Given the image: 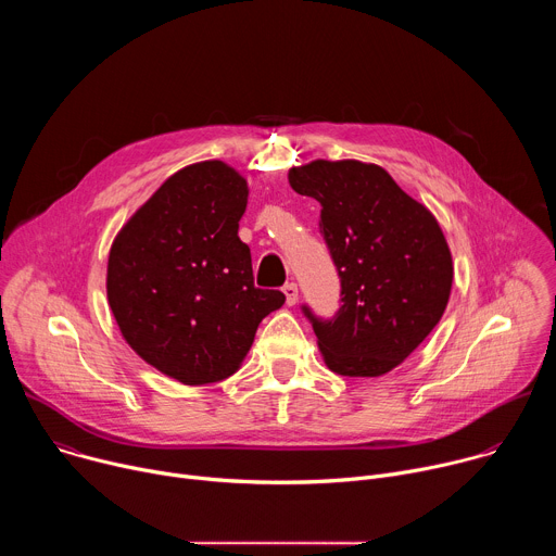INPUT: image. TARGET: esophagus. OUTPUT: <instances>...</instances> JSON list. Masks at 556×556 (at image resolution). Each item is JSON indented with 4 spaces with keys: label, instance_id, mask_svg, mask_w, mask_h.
<instances>
[{
    "label": "esophagus",
    "instance_id": "esophagus-1",
    "mask_svg": "<svg viewBox=\"0 0 556 556\" xmlns=\"http://www.w3.org/2000/svg\"><path fill=\"white\" fill-rule=\"evenodd\" d=\"M283 294H286V303H288V305H294V303L299 301V288H296V283H294V281L286 283V286H283Z\"/></svg>",
    "mask_w": 556,
    "mask_h": 556
}]
</instances>
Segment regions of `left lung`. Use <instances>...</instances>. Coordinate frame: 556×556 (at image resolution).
I'll return each mask as SVG.
<instances>
[{
    "label": "left lung",
    "mask_w": 556,
    "mask_h": 556,
    "mask_svg": "<svg viewBox=\"0 0 556 556\" xmlns=\"http://www.w3.org/2000/svg\"><path fill=\"white\" fill-rule=\"evenodd\" d=\"M288 180L321 204L319 230L341 279L332 319L301 305L326 365L350 378L391 371L448 303L453 262L440 224L378 165L314 161Z\"/></svg>",
    "instance_id": "1"
}]
</instances>
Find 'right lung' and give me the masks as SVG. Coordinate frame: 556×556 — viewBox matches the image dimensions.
Listing matches in <instances>:
<instances>
[{
  "label": "right lung",
  "mask_w": 556,
  "mask_h": 556,
  "mask_svg": "<svg viewBox=\"0 0 556 556\" xmlns=\"http://www.w3.org/2000/svg\"><path fill=\"white\" fill-rule=\"evenodd\" d=\"M247 202L240 174L198 163L157 189L112 244L108 299L125 341L185 384L235 374L264 316L286 301L253 281L237 235Z\"/></svg>",
  "instance_id": "add662e5"
}]
</instances>
